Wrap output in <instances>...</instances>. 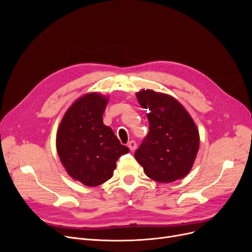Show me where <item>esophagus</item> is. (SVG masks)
Returning a JSON list of instances; mask_svg holds the SVG:
<instances>
[{
  "mask_svg": "<svg viewBox=\"0 0 252 252\" xmlns=\"http://www.w3.org/2000/svg\"><path fill=\"white\" fill-rule=\"evenodd\" d=\"M127 147L129 148L130 151H135L137 148V143L135 141H129L127 144Z\"/></svg>",
  "mask_w": 252,
  "mask_h": 252,
  "instance_id": "1",
  "label": "esophagus"
}]
</instances>
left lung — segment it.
Here are the masks:
<instances>
[{"mask_svg":"<svg viewBox=\"0 0 252 252\" xmlns=\"http://www.w3.org/2000/svg\"><path fill=\"white\" fill-rule=\"evenodd\" d=\"M142 108L149 109V133L135 152L147 177L168 184L186 177L199 149V131L189 112L173 96L153 90L137 92Z\"/></svg>","mask_w":252,"mask_h":252,"instance_id":"left-lung-1","label":"left lung"}]
</instances>
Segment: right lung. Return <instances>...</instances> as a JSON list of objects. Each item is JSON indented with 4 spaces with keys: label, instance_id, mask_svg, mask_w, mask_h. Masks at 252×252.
I'll list each match as a JSON object with an SVG mask.
<instances>
[{
    "label": "right lung",
    "instance_id": "obj_1",
    "mask_svg": "<svg viewBox=\"0 0 252 252\" xmlns=\"http://www.w3.org/2000/svg\"><path fill=\"white\" fill-rule=\"evenodd\" d=\"M108 100L97 92L87 93L66 110L57 130V153L66 173L88 187L111 179L117 159L129 151L103 124Z\"/></svg>",
    "mask_w": 252,
    "mask_h": 252
}]
</instances>
